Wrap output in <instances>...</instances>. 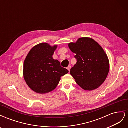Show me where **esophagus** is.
Here are the masks:
<instances>
[{
    "label": "esophagus",
    "instance_id": "34e87169",
    "mask_svg": "<svg viewBox=\"0 0 128 128\" xmlns=\"http://www.w3.org/2000/svg\"><path fill=\"white\" fill-rule=\"evenodd\" d=\"M67 69L69 70V72H70V69H71V67H70V66H68V67L67 68Z\"/></svg>",
    "mask_w": 128,
    "mask_h": 128
}]
</instances>
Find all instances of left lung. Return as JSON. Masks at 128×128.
Returning <instances> with one entry per match:
<instances>
[{
  "instance_id": "1",
  "label": "left lung",
  "mask_w": 128,
  "mask_h": 128,
  "mask_svg": "<svg viewBox=\"0 0 128 128\" xmlns=\"http://www.w3.org/2000/svg\"><path fill=\"white\" fill-rule=\"evenodd\" d=\"M68 47L76 54L77 62L70 73L77 84L86 91L101 86L110 71L109 59L102 46L91 38L82 37Z\"/></svg>"
}]
</instances>
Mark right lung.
<instances>
[{"instance_id":"add662e5","label":"right lung","mask_w":128,"mask_h":128,"mask_svg":"<svg viewBox=\"0 0 128 128\" xmlns=\"http://www.w3.org/2000/svg\"><path fill=\"white\" fill-rule=\"evenodd\" d=\"M57 47V45L51 46L47 42L38 44L30 50L24 60V79L28 86L37 94H45L54 90L61 77L69 72L53 58Z\"/></svg>"}]
</instances>
